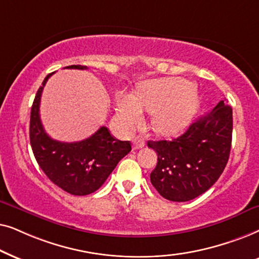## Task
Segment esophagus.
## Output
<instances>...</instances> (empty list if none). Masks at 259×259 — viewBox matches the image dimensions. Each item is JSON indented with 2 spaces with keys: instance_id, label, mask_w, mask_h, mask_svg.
<instances>
[{
  "instance_id": "esophagus-1",
  "label": "esophagus",
  "mask_w": 259,
  "mask_h": 259,
  "mask_svg": "<svg viewBox=\"0 0 259 259\" xmlns=\"http://www.w3.org/2000/svg\"><path fill=\"white\" fill-rule=\"evenodd\" d=\"M144 146H146V143H144L143 140H141V139H135V140H134V142H133L134 150L141 149V148H143Z\"/></svg>"
}]
</instances>
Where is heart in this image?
<instances>
[{
    "label": "heart",
    "instance_id": "b5f03b06",
    "mask_svg": "<svg viewBox=\"0 0 259 259\" xmlns=\"http://www.w3.org/2000/svg\"><path fill=\"white\" fill-rule=\"evenodd\" d=\"M199 106V96L192 84L180 78L155 79L141 84L135 96L122 94L116 102L117 119L124 130L135 127L143 110L151 112L154 132L170 136L189 123Z\"/></svg>",
    "mask_w": 259,
    "mask_h": 259
}]
</instances>
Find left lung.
Instances as JSON below:
<instances>
[{"label": "left lung", "mask_w": 259, "mask_h": 259, "mask_svg": "<svg viewBox=\"0 0 259 259\" xmlns=\"http://www.w3.org/2000/svg\"><path fill=\"white\" fill-rule=\"evenodd\" d=\"M232 108L220 101L173 141H148L157 153L150 181L164 199L184 202L211 188L225 169L232 143Z\"/></svg>", "instance_id": "8db88e82"}]
</instances>
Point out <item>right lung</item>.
Wrapping results in <instances>:
<instances>
[{
  "instance_id": "add662e5",
  "label": "right lung",
  "mask_w": 259,
  "mask_h": 259,
  "mask_svg": "<svg viewBox=\"0 0 259 259\" xmlns=\"http://www.w3.org/2000/svg\"><path fill=\"white\" fill-rule=\"evenodd\" d=\"M66 68L88 70L71 65ZM50 73L37 90L29 122L30 146L36 162L47 178L72 195H88L104 184L116 165L132 150L129 141L116 140L109 129L99 127L94 135L79 142H59L45 132L40 119V101Z\"/></svg>"
}]
</instances>
